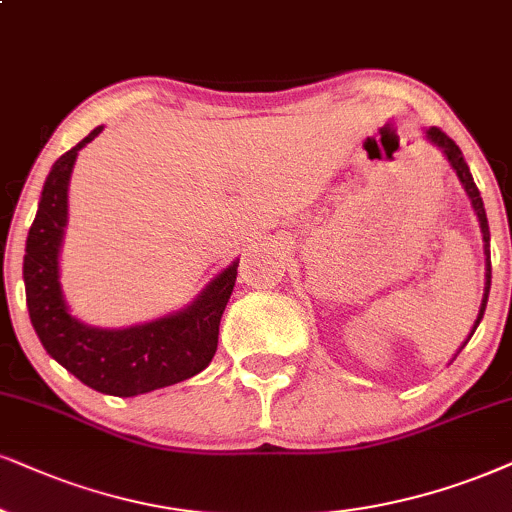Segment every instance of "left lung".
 <instances>
[{
    "label": "left lung",
    "instance_id": "8db88e82",
    "mask_svg": "<svg viewBox=\"0 0 512 512\" xmlns=\"http://www.w3.org/2000/svg\"><path fill=\"white\" fill-rule=\"evenodd\" d=\"M427 137H430V140H432L434 144H437V147L444 149L446 159L451 161L453 170H456V175H458V178H460V182H463L465 192H468V197L472 199V206H475V213H477V218H479V225H482V237H484V256H487V287H484V299H482V308H479L477 323H475V327H472V332H470V337H472V334H475V330H477L479 320L484 318V308H487V299H489V287H491V251H489V223H487V211H484L482 197H479V189H477V185H475V180H472V175H470V168H468V163H465L463 154H460L458 144L453 142L451 137L446 135L444 130H439V128H430V130H427ZM470 337L465 339V344L470 342ZM465 344H463V346H465ZM463 346H460V349H463Z\"/></svg>",
    "mask_w": 512,
    "mask_h": 512
}]
</instances>
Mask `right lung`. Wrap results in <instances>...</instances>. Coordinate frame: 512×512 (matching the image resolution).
Segmentation results:
<instances>
[{
  "mask_svg": "<svg viewBox=\"0 0 512 512\" xmlns=\"http://www.w3.org/2000/svg\"><path fill=\"white\" fill-rule=\"evenodd\" d=\"M99 132L102 125L49 170L25 242V301L30 323L54 361L102 394L137 396L189 380L213 361L220 318L235 289L239 261L225 268L185 311L128 330H99L78 323L61 296L59 246L68 218V180L75 156Z\"/></svg>",
  "mask_w": 512,
  "mask_h": 512,
  "instance_id": "obj_1",
  "label": "right lung"
}]
</instances>
